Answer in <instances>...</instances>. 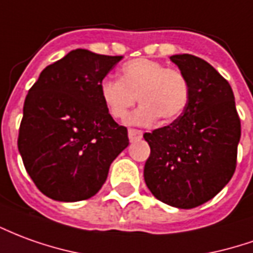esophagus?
I'll use <instances>...</instances> for the list:
<instances>
[{
  "label": "esophagus",
  "mask_w": 253,
  "mask_h": 253,
  "mask_svg": "<svg viewBox=\"0 0 253 253\" xmlns=\"http://www.w3.org/2000/svg\"><path fill=\"white\" fill-rule=\"evenodd\" d=\"M142 138V131L141 130H135V128H130L128 130V139L131 142H135V141H139Z\"/></svg>",
  "instance_id": "obj_1"
}]
</instances>
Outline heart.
I'll list each match as a JSON object with an SVG mask.
<instances>
[{"instance_id": "heart-1", "label": "heart", "mask_w": 253, "mask_h": 253, "mask_svg": "<svg viewBox=\"0 0 253 253\" xmlns=\"http://www.w3.org/2000/svg\"><path fill=\"white\" fill-rule=\"evenodd\" d=\"M121 78L102 79L98 91L114 119L123 121L138 101L139 108L128 118L131 125H151L162 118L169 123L181 116L189 104L188 78L176 68L149 59H134L121 67Z\"/></svg>"}]
</instances>
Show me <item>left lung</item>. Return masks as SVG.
<instances>
[{"instance_id":"8db88e82","label":"left lung","mask_w":253,"mask_h":253,"mask_svg":"<svg viewBox=\"0 0 253 253\" xmlns=\"http://www.w3.org/2000/svg\"><path fill=\"white\" fill-rule=\"evenodd\" d=\"M169 60L188 78L189 104L171 125L144 134L151 146L144 178L157 200L189 210L231 179L241 123L230 84L212 65L186 53Z\"/></svg>"}]
</instances>
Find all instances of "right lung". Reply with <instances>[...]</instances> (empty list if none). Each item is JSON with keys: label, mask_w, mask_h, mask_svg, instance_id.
<instances>
[{"label": "right lung", "mask_w": 253, "mask_h": 253, "mask_svg": "<svg viewBox=\"0 0 253 253\" xmlns=\"http://www.w3.org/2000/svg\"><path fill=\"white\" fill-rule=\"evenodd\" d=\"M122 56L71 50L47 65L28 90L17 148L28 175L53 200L74 203L101 189L128 145L100 98V84Z\"/></svg>", "instance_id": "right-lung-1"}]
</instances>
